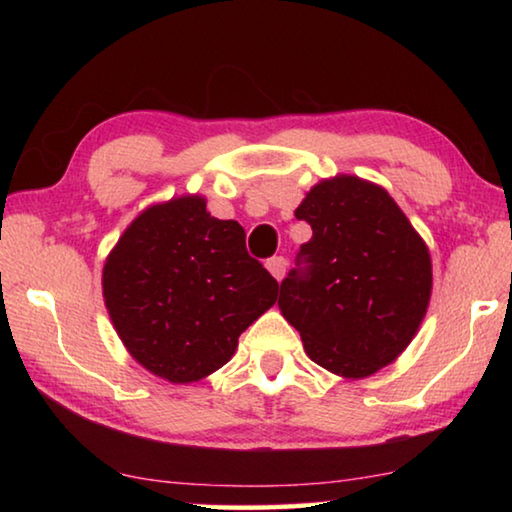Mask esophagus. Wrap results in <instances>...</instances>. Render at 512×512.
Masks as SVG:
<instances>
[{
	"label": "esophagus",
	"instance_id": "esophagus-1",
	"mask_svg": "<svg viewBox=\"0 0 512 512\" xmlns=\"http://www.w3.org/2000/svg\"><path fill=\"white\" fill-rule=\"evenodd\" d=\"M266 268H268V271H271V275L275 277V280L280 282L282 277H284V273H287V259H284L282 255L280 257H271L266 262Z\"/></svg>",
	"mask_w": 512,
	"mask_h": 512
}]
</instances>
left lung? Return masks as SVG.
<instances>
[{"mask_svg":"<svg viewBox=\"0 0 512 512\" xmlns=\"http://www.w3.org/2000/svg\"><path fill=\"white\" fill-rule=\"evenodd\" d=\"M296 219L311 225L277 305L305 352L341 377H368L402 354L427 314L431 257L397 203L354 176L323 180Z\"/></svg>","mask_w":512,"mask_h":512,"instance_id":"left-lung-1","label":"left lung"}]
</instances>
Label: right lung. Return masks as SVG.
I'll use <instances>...</instances> for the list:
<instances>
[{"label": "right lung", "instance_id": "right-lung-1", "mask_svg": "<svg viewBox=\"0 0 512 512\" xmlns=\"http://www.w3.org/2000/svg\"><path fill=\"white\" fill-rule=\"evenodd\" d=\"M277 280L248 255L246 232L205 198L153 205L103 266V298L135 361L173 384L219 370L248 325L277 300Z\"/></svg>", "mask_w": 512, "mask_h": 512}]
</instances>
